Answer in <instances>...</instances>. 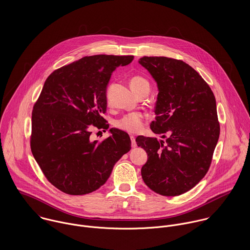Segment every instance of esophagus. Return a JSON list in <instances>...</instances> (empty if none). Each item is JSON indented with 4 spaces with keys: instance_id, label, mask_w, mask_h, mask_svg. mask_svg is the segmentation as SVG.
Returning a JSON list of instances; mask_svg holds the SVG:
<instances>
[{
    "instance_id": "1",
    "label": "esophagus",
    "mask_w": 250,
    "mask_h": 250,
    "mask_svg": "<svg viewBox=\"0 0 250 250\" xmlns=\"http://www.w3.org/2000/svg\"><path fill=\"white\" fill-rule=\"evenodd\" d=\"M131 142H132V147L135 148L137 147V143H136V139L134 136H131Z\"/></svg>"
}]
</instances>
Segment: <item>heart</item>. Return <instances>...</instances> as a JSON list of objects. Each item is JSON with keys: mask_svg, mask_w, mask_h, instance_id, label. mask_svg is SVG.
Masks as SVG:
<instances>
[{"mask_svg": "<svg viewBox=\"0 0 250 250\" xmlns=\"http://www.w3.org/2000/svg\"><path fill=\"white\" fill-rule=\"evenodd\" d=\"M130 85L136 93L141 87L149 85L148 82L141 76H135L130 81ZM116 126L128 133H138L143 127V115L139 112L129 113L116 122Z\"/></svg>", "mask_w": 250, "mask_h": 250, "instance_id": "obj_1", "label": "heart"}]
</instances>
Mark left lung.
I'll return each mask as SVG.
<instances>
[{
  "label": "left lung",
  "mask_w": 250,
  "mask_h": 250,
  "mask_svg": "<svg viewBox=\"0 0 250 250\" xmlns=\"http://www.w3.org/2000/svg\"><path fill=\"white\" fill-rule=\"evenodd\" d=\"M139 63L158 86L153 133L164 141L139 136L148 156L142 167L146 186L165 196L191 189L209 170L219 138L216 103L208 83L183 61L143 57Z\"/></svg>",
  "instance_id": "left-lung-1"
}]
</instances>
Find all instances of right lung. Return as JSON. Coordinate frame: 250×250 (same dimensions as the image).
<instances>
[{
    "mask_svg": "<svg viewBox=\"0 0 250 250\" xmlns=\"http://www.w3.org/2000/svg\"><path fill=\"white\" fill-rule=\"evenodd\" d=\"M133 56L82 58L53 72L45 81L32 114L31 149L47 180L71 194L90 193L103 186L115 163L131 149L129 135L109 129L110 136L91 141L92 125L108 129L107 86L112 72Z\"/></svg>",
    "mask_w": 250,
    "mask_h": 250,
    "instance_id": "right-lung-1",
    "label": "right lung"
}]
</instances>
